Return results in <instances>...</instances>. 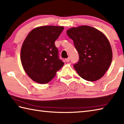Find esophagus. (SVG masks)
<instances>
[{
    "instance_id": "34e87169",
    "label": "esophagus",
    "mask_w": 124,
    "mask_h": 124,
    "mask_svg": "<svg viewBox=\"0 0 124 124\" xmlns=\"http://www.w3.org/2000/svg\"><path fill=\"white\" fill-rule=\"evenodd\" d=\"M65 61H66V62H69L70 61V58L68 57L67 58H66V59H65Z\"/></svg>"
}]
</instances>
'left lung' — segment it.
<instances>
[{
  "label": "left lung",
  "mask_w": 124,
  "mask_h": 124,
  "mask_svg": "<svg viewBox=\"0 0 124 124\" xmlns=\"http://www.w3.org/2000/svg\"><path fill=\"white\" fill-rule=\"evenodd\" d=\"M67 33L73 40L79 60L74 68L80 77L88 81L100 79L111 65L112 51L105 35L93 27L73 28Z\"/></svg>",
  "instance_id": "left-lung-1"
}]
</instances>
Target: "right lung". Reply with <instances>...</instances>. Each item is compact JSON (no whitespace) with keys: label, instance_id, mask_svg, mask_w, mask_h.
<instances>
[{"label":"right lung","instance_id":"obj_1","mask_svg":"<svg viewBox=\"0 0 124 124\" xmlns=\"http://www.w3.org/2000/svg\"><path fill=\"white\" fill-rule=\"evenodd\" d=\"M64 28L38 27L27 36L22 45L21 59L25 71L33 81L47 84L55 77L64 63L60 59L55 44Z\"/></svg>","mask_w":124,"mask_h":124}]
</instances>
